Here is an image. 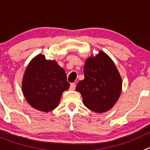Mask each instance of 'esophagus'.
Instances as JSON below:
<instances>
[{"mask_svg": "<svg viewBox=\"0 0 150 150\" xmlns=\"http://www.w3.org/2000/svg\"><path fill=\"white\" fill-rule=\"evenodd\" d=\"M75 88H76V84L75 83H71V85H70V89L74 90Z\"/></svg>", "mask_w": 150, "mask_h": 150, "instance_id": "obj_1", "label": "esophagus"}]
</instances>
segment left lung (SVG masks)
Instances as JSON below:
<instances>
[{
  "mask_svg": "<svg viewBox=\"0 0 150 150\" xmlns=\"http://www.w3.org/2000/svg\"><path fill=\"white\" fill-rule=\"evenodd\" d=\"M84 79L77 83L76 90L81 94L83 104L98 113L110 110L121 95L122 81L116 64L104 52L86 59Z\"/></svg>",
  "mask_w": 150,
  "mask_h": 150,
  "instance_id": "left-lung-1",
  "label": "left lung"
}]
</instances>
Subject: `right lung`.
Here are the masks:
<instances>
[{"mask_svg":"<svg viewBox=\"0 0 150 150\" xmlns=\"http://www.w3.org/2000/svg\"><path fill=\"white\" fill-rule=\"evenodd\" d=\"M70 87L65 71L56 61L39 54L31 59L22 78L25 98L33 108L48 112L59 104L62 95Z\"/></svg>","mask_w":150,"mask_h":150,"instance_id":"add662e5","label":"right lung"}]
</instances>
